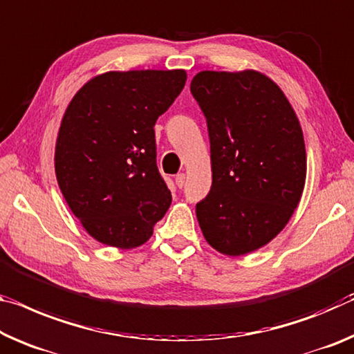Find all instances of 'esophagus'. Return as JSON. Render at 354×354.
<instances>
[{"instance_id": "1", "label": "esophagus", "mask_w": 354, "mask_h": 354, "mask_svg": "<svg viewBox=\"0 0 354 354\" xmlns=\"http://www.w3.org/2000/svg\"><path fill=\"white\" fill-rule=\"evenodd\" d=\"M175 183H176V186L179 189H183L184 183H186V175H184V173H178L176 178H175Z\"/></svg>"}]
</instances>
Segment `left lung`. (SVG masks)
<instances>
[{"mask_svg":"<svg viewBox=\"0 0 354 354\" xmlns=\"http://www.w3.org/2000/svg\"><path fill=\"white\" fill-rule=\"evenodd\" d=\"M190 93L206 118L212 186L195 212L221 254L245 255L287 225L304 190L306 145L293 106L257 71L198 72Z\"/></svg>","mask_w":354,"mask_h":354,"instance_id":"8db88e82","label":"left lung"}]
</instances>
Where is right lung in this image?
I'll use <instances>...</instances> for the list:
<instances>
[{
  "label": "right lung",
  "instance_id": "right-lung-1",
  "mask_svg": "<svg viewBox=\"0 0 354 354\" xmlns=\"http://www.w3.org/2000/svg\"><path fill=\"white\" fill-rule=\"evenodd\" d=\"M186 80L183 69L105 72L67 105L56 138V179L99 243L138 248L170 207L156 164L154 124Z\"/></svg>",
  "mask_w": 354,
  "mask_h": 354
}]
</instances>
